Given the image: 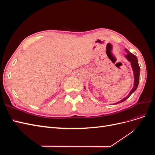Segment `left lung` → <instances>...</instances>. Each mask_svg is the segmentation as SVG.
<instances>
[{
    "instance_id": "8db88e82",
    "label": "left lung",
    "mask_w": 155,
    "mask_h": 155,
    "mask_svg": "<svg viewBox=\"0 0 155 155\" xmlns=\"http://www.w3.org/2000/svg\"><path fill=\"white\" fill-rule=\"evenodd\" d=\"M125 51L127 52V55H125V57L127 58L129 61L131 63V65H132V67L134 71V87L131 90V91L130 92L129 94L125 97L124 99L121 100L120 101L116 103L115 104H118L119 103H121L124 101H125L127 98L129 97V96L132 94L136 91V89L137 88L138 83H139V80H140V67L138 64V59L136 57V55H134V54H131L130 51L127 50V49H125Z\"/></svg>"
}]
</instances>
